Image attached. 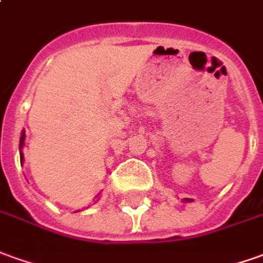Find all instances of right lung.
I'll use <instances>...</instances> for the list:
<instances>
[{"label":"right lung","instance_id":"obj_1","mask_svg":"<svg viewBox=\"0 0 263 263\" xmlns=\"http://www.w3.org/2000/svg\"><path fill=\"white\" fill-rule=\"evenodd\" d=\"M24 132H23V135H21V139H20V149H23V144H24ZM24 160V157H23V153H21V162Z\"/></svg>","mask_w":263,"mask_h":263}]
</instances>
